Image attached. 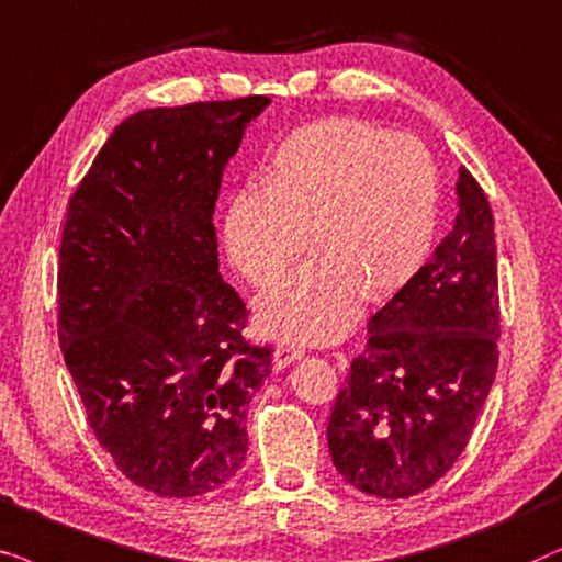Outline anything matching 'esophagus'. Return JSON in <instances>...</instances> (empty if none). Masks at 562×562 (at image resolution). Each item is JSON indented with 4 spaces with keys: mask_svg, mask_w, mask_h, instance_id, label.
Returning a JSON list of instances; mask_svg holds the SVG:
<instances>
[{
    "mask_svg": "<svg viewBox=\"0 0 562 562\" xmlns=\"http://www.w3.org/2000/svg\"><path fill=\"white\" fill-rule=\"evenodd\" d=\"M301 357H303V349L295 347V344H277L274 357H272L274 370H285L293 362H297Z\"/></svg>",
    "mask_w": 562,
    "mask_h": 562,
    "instance_id": "1",
    "label": "esophagus"
}]
</instances>
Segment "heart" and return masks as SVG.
Wrapping results in <instances>:
<instances>
[{
    "label": "heart",
    "mask_w": 562,
    "mask_h": 562,
    "mask_svg": "<svg viewBox=\"0 0 562 562\" xmlns=\"http://www.w3.org/2000/svg\"><path fill=\"white\" fill-rule=\"evenodd\" d=\"M439 223V171L416 138L357 117L303 125L277 146L265 190H241L223 244L257 290L277 285L305 249L316 259L269 293L259 324L324 344L347 331L362 297L383 303L414 282Z\"/></svg>",
    "instance_id": "b5f03b06"
}]
</instances>
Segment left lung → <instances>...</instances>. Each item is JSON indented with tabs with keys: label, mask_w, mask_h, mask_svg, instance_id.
Segmentation results:
<instances>
[{
	"label": "left lung",
	"mask_w": 562,
	"mask_h": 562,
	"mask_svg": "<svg viewBox=\"0 0 562 562\" xmlns=\"http://www.w3.org/2000/svg\"><path fill=\"white\" fill-rule=\"evenodd\" d=\"M458 205L450 236L370 318L328 418L336 470L370 496L431 488L468 447L496 378V234L488 198L465 167Z\"/></svg>",
	"instance_id": "8db88e82"
}]
</instances>
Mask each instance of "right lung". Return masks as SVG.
<instances>
[{
    "instance_id": "add662e5",
    "label": "right lung",
    "mask_w": 562,
    "mask_h": 562,
    "mask_svg": "<svg viewBox=\"0 0 562 562\" xmlns=\"http://www.w3.org/2000/svg\"><path fill=\"white\" fill-rule=\"evenodd\" d=\"M269 97L125 117L69 200L58 251V341L97 442L140 488H221L249 450L246 406L272 347L241 336L246 305L218 272L215 200Z\"/></svg>"
}]
</instances>
